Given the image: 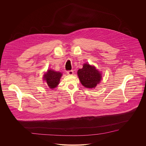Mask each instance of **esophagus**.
Wrapping results in <instances>:
<instances>
[{
  "mask_svg": "<svg viewBox=\"0 0 146 146\" xmlns=\"http://www.w3.org/2000/svg\"><path fill=\"white\" fill-rule=\"evenodd\" d=\"M67 73L68 74V75H72L73 74V71L72 70H68L67 72Z\"/></svg>",
  "mask_w": 146,
  "mask_h": 146,
  "instance_id": "34e87169",
  "label": "esophagus"
}]
</instances>
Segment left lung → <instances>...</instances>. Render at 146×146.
<instances>
[{
  "label": "left lung",
  "instance_id": "8db88e82",
  "mask_svg": "<svg viewBox=\"0 0 146 146\" xmlns=\"http://www.w3.org/2000/svg\"><path fill=\"white\" fill-rule=\"evenodd\" d=\"M78 75L82 84L86 88H94L101 79V74L95 67L89 64H84L83 67L78 70Z\"/></svg>",
  "mask_w": 146,
  "mask_h": 146
}]
</instances>
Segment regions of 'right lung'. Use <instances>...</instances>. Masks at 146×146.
<instances>
[{"label": "right lung", "instance_id": "1", "mask_svg": "<svg viewBox=\"0 0 146 146\" xmlns=\"http://www.w3.org/2000/svg\"><path fill=\"white\" fill-rule=\"evenodd\" d=\"M62 74L60 72H55L53 70H48L44 76V80L46 82L48 85L51 89L55 88L59 84Z\"/></svg>", "mask_w": 146, "mask_h": 146}]
</instances>
